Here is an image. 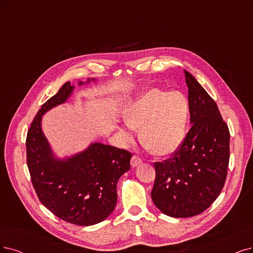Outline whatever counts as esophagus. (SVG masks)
I'll list each match as a JSON object with an SVG mask.
<instances>
[{"label": "esophagus", "mask_w": 253, "mask_h": 253, "mask_svg": "<svg viewBox=\"0 0 253 253\" xmlns=\"http://www.w3.org/2000/svg\"><path fill=\"white\" fill-rule=\"evenodd\" d=\"M143 163L142 158L137 156V155H133L132 158H131V166L134 168V167H137L138 165H141Z\"/></svg>", "instance_id": "obj_1"}]
</instances>
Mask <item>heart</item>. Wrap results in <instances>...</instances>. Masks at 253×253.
Listing matches in <instances>:
<instances>
[{
  "mask_svg": "<svg viewBox=\"0 0 253 253\" xmlns=\"http://www.w3.org/2000/svg\"><path fill=\"white\" fill-rule=\"evenodd\" d=\"M188 116V101L180 92L148 90L127 107V127L121 130L122 143L131 144L135 129H141L143 142L154 154H170L183 142Z\"/></svg>",
  "mask_w": 253,
  "mask_h": 253,
  "instance_id": "heart-1",
  "label": "heart"
}]
</instances>
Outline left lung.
<instances>
[{"mask_svg":"<svg viewBox=\"0 0 253 253\" xmlns=\"http://www.w3.org/2000/svg\"><path fill=\"white\" fill-rule=\"evenodd\" d=\"M192 126L170 158L154 163L151 197L167 216L188 218L209 209L225 184L229 129L216 102L184 71Z\"/></svg>","mask_w":253,"mask_h":253,"instance_id":"left-lung-1","label":"left lung"}]
</instances>
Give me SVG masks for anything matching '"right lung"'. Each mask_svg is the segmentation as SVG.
Segmentation results:
<instances>
[{"label": "right lung", "mask_w": 253, "mask_h": 253, "mask_svg": "<svg viewBox=\"0 0 253 253\" xmlns=\"http://www.w3.org/2000/svg\"><path fill=\"white\" fill-rule=\"evenodd\" d=\"M73 88L70 82L64 83L33 119L26 138L27 166L37 197L46 209L65 222L88 226L114 211L117 183L130 169L132 153L95 143L67 161L55 160L42 131V116L67 101Z\"/></svg>", "instance_id": "obj_1"}]
</instances>
